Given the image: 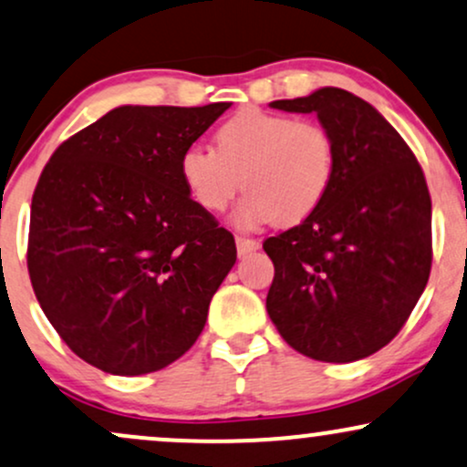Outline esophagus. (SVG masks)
I'll list each match as a JSON object with an SVG mask.
<instances>
[{"label":"esophagus","mask_w":467,"mask_h":467,"mask_svg":"<svg viewBox=\"0 0 467 467\" xmlns=\"http://www.w3.org/2000/svg\"><path fill=\"white\" fill-rule=\"evenodd\" d=\"M261 248V244H258L256 239H248V237H237V250L239 254H250V252H256Z\"/></svg>","instance_id":"1"}]
</instances>
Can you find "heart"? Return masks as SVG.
<instances>
[{"label":"heart","mask_w":467,"mask_h":467,"mask_svg":"<svg viewBox=\"0 0 467 467\" xmlns=\"http://www.w3.org/2000/svg\"><path fill=\"white\" fill-rule=\"evenodd\" d=\"M215 150L189 145L178 173L198 209L222 213L239 187L234 209L244 230L278 219L297 223L322 204L335 178L337 148L330 132L283 112L244 109L215 130Z\"/></svg>","instance_id":"obj_1"}]
</instances>
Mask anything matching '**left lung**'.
Here are the masks:
<instances>
[{"label":"left lung","instance_id":"1","mask_svg":"<svg viewBox=\"0 0 467 467\" xmlns=\"http://www.w3.org/2000/svg\"><path fill=\"white\" fill-rule=\"evenodd\" d=\"M269 106L316 112L335 141L337 167L322 204L263 244L274 263L267 313L300 355L358 361L400 333L429 283L424 171L394 126L344 88Z\"/></svg>","mask_w":467,"mask_h":467}]
</instances>
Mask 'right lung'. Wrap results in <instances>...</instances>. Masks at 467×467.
Instances as JSON below:
<instances>
[{
	"instance_id": "obj_1",
	"label": "right lung",
	"mask_w": 467,
	"mask_h": 467,
	"mask_svg": "<svg viewBox=\"0 0 467 467\" xmlns=\"http://www.w3.org/2000/svg\"><path fill=\"white\" fill-rule=\"evenodd\" d=\"M228 109L119 106L60 143L38 178L32 289L60 339L102 372L150 374L182 357L237 261L233 234L178 173Z\"/></svg>"
}]
</instances>
